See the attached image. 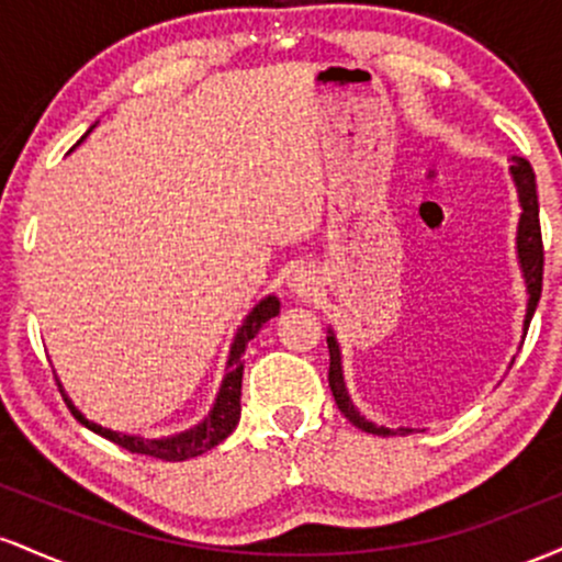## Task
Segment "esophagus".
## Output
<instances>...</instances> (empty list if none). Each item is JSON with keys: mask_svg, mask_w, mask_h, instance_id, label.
I'll return each instance as SVG.
<instances>
[{"mask_svg": "<svg viewBox=\"0 0 562 562\" xmlns=\"http://www.w3.org/2000/svg\"><path fill=\"white\" fill-rule=\"evenodd\" d=\"M288 288L293 290L299 299H312V295H317L319 290V277L314 274L312 267H295L288 280Z\"/></svg>", "mask_w": 562, "mask_h": 562, "instance_id": "34e87169", "label": "esophagus"}]
</instances>
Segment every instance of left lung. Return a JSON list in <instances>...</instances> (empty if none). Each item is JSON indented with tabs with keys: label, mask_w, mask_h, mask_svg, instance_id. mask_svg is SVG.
<instances>
[{
	"label": "left lung",
	"mask_w": 562,
	"mask_h": 562,
	"mask_svg": "<svg viewBox=\"0 0 562 562\" xmlns=\"http://www.w3.org/2000/svg\"><path fill=\"white\" fill-rule=\"evenodd\" d=\"M509 177H513L515 192H518L520 203V218H518V235H515V254H518V267L526 282V319H524V335L531 325L533 312H537V303L541 299V272H544V248H541V227H539V198H537V177H533L531 164L526 158H513L509 166ZM327 348H330V391L335 396V404L344 415L351 420L357 428H362L364 434L375 436H396V434H412V428H385V425H375L367 420L362 412L357 409L348 396L346 380H344V357H340V346L335 333L327 327Z\"/></svg>",
	"instance_id": "left-lung-1"
}]
</instances>
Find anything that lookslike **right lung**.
<instances>
[{
    "mask_svg": "<svg viewBox=\"0 0 562 562\" xmlns=\"http://www.w3.org/2000/svg\"><path fill=\"white\" fill-rule=\"evenodd\" d=\"M92 128L94 126H89V132H92ZM87 134H83V137H87ZM277 314H280V299H277V295H267V299H261L254 308H250L248 317L243 319V325L237 327L235 338H232L227 367H224V378H222V385H218L214 406H211L209 415H205L203 420H200L198 425H192V428L182 430V434L145 438V436L121 434V430L105 428V425L89 420L79 406L70 402V396L66 393V389H63L60 380H57V385H60L63 398H66L68 409L74 412L76 420H79L83 428L92 430V434L108 438V441H113V443H119V447L134 451V454H147V457H156V460H166V462H184V460H190V457H198V454H203V451L218 447V443H222L224 438L235 430V425L240 423L245 348H248L250 340L256 338V333H259L269 319L277 317Z\"/></svg>",
    "mask_w": 562,
    "mask_h": 562,
    "instance_id": "add662e5",
    "label": "right lung"
}]
</instances>
